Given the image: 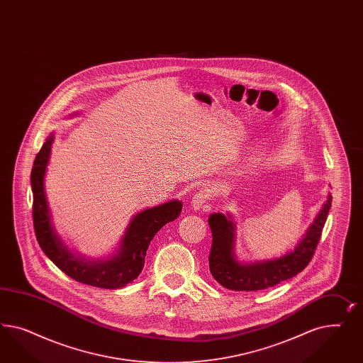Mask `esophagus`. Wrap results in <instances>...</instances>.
Instances as JSON below:
<instances>
[{
    "label": "esophagus",
    "mask_w": 363,
    "mask_h": 363,
    "mask_svg": "<svg viewBox=\"0 0 363 363\" xmlns=\"http://www.w3.org/2000/svg\"><path fill=\"white\" fill-rule=\"evenodd\" d=\"M210 199V190L202 189L198 193H196L191 198V208L194 210H201L205 203Z\"/></svg>",
    "instance_id": "34e87169"
}]
</instances>
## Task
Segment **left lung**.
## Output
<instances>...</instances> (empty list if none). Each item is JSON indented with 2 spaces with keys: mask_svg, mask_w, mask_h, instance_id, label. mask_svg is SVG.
Masks as SVG:
<instances>
[{
  "mask_svg": "<svg viewBox=\"0 0 363 363\" xmlns=\"http://www.w3.org/2000/svg\"><path fill=\"white\" fill-rule=\"evenodd\" d=\"M331 208L328 196L322 209L308 226L306 234L298 242L294 250L279 258L241 262L235 254L237 225L231 214L213 213L209 225L213 245L209 255L210 273L220 285L235 291H255L273 287L279 282L301 273L311 261L317 249L322 229Z\"/></svg>",
  "mask_w": 363,
  "mask_h": 363,
  "instance_id": "8db88e82",
  "label": "left lung"
}]
</instances>
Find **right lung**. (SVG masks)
Masks as SVG:
<instances>
[{
	"mask_svg": "<svg viewBox=\"0 0 363 363\" xmlns=\"http://www.w3.org/2000/svg\"><path fill=\"white\" fill-rule=\"evenodd\" d=\"M53 141L55 133H50L40 153L35 155L30 174L37 241L48 258L74 281L102 289L125 287L143 272L149 243L167 222L176 220L179 216L182 202L173 199L135 214L116 252L105 259H90L74 253L66 246L53 226L45 193V174Z\"/></svg>",
	"mask_w": 363,
	"mask_h": 363,
	"instance_id": "1",
	"label": "right lung"
}]
</instances>
